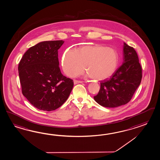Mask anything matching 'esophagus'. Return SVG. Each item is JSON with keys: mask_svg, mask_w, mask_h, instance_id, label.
<instances>
[{"mask_svg": "<svg viewBox=\"0 0 160 160\" xmlns=\"http://www.w3.org/2000/svg\"><path fill=\"white\" fill-rule=\"evenodd\" d=\"M82 82H83L82 81H80V80H74V84H78V83H82Z\"/></svg>", "mask_w": 160, "mask_h": 160, "instance_id": "1", "label": "esophagus"}]
</instances>
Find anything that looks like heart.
<instances>
[{
    "mask_svg": "<svg viewBox=\"0 0 160 160\" xmlns=\"http://www.w3.org/2000/svg\"><path fill=\"white\" fill-rule=\"evenodd\" d=\"M119 56L115 50L103 45L85 46L75 51L68 50L64 53L62 65L64 72L71 77L86 70L91 78L102 80L110 78L117 69Z\"/></svg>",
    "mask_w": 160,
    "mask_h": 160,
    "instance_id": "obj_1",
    "label": "heart"
}]
</instances>
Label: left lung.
<instances>
[{
	"label": "left lung",
	"instance_id": "1",
	"mask_svg": "<svg viewBox=\"0 0 160 160\" xmlns=\"http://www.w3.org/2000/svg\"><path fill=\"white\" fill-rule=\"evenodd\" d=\"M124 62L108 79L100 82V88L93 98L105 107H117L129 102L140 85L142 67L135 49L124 43Z\"/></svg>",
	"mask_w": 160,
	"mask_h": 160
}]
</instances>
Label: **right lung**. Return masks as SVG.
<instances>
[{
    "instance_id": "1",
    "label": "right lung",
    "mask_w": 160,
    "mask_h": 160,
    "mask_svg": "<svg viewBox=\"0 0 160 160\" xmlns=\"http://www.w3.org/2000/svg\"><path fill=\"white\" fill-rule=\"evenodd\" d=\"M62 40L43 41L30 48L18 65L22 94L40 110H55L67 100L73 80L61 72L58 49Z\"/></svg>"
}]
</instances>
